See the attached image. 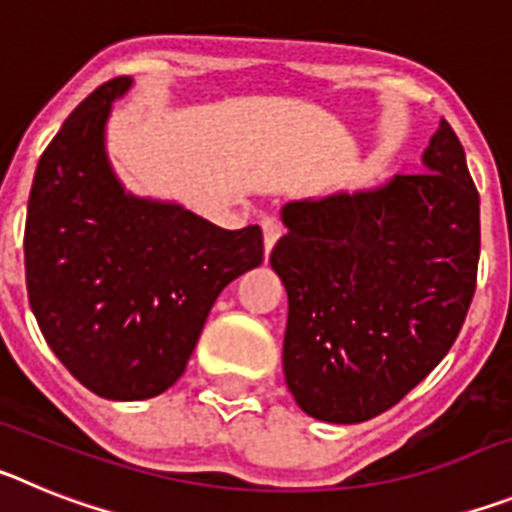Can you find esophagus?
Instances as JSON below:
<instances>
[{
  "instance_id": "obj_1",
  "label": "esophagus",
  "mask_w": 512,
  "mask_h": 512,
  "mask_svg": "<svg viewBox=\"0 0 512 512\" xmlns=\"http://www.w3.org/2000/svg\"><path fill=\"white\" fill-rule=\"evenodd\" d=\"M261 230H264V253L266 259H269L271 248H274V243H277L279 235H282V228H279V223H274V220H264V223H261Z\"/></svg>"
}]
</instances>
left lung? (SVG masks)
Listing matches in <instances>:
<instances>
[{
    "mask_svg": "<svg viewBox=\"0 0 512 512\" xmlns=\"http://www.w3.org/2000/svg\"><path fill=\"white\" fill-rule=\"evenodd\" d=\"M271 269L287 289L284 379L325 423L390 410L449 354L477 287L479 194L446 120L420 174L287 202Z\"/></svg>",
    "mask_w": 512,
    "mask_h": 512,
    "instance_id": "obj_1",
    "label": "left lung"
}]
</instances>
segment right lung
I'll return each mask as SVG.
<instances>
[{
  "label": "right lung",
  "mask_w": 512,
  "mask_h": 512,
  "mask_svg": "<svg viewBox=\"0 0 512 512\" xmlns=\"http://www.w3.org/2000/svg\"><path fill=\"white\" fill-rule=\"evenodd\" d=\"M117 76L63 122L27 200L30 307L66 369L107 400H148L187 369L217 295L264 261L259 225L223 230L128 192L107 156Z\"/></svg>",
  "instance_id": "obj_1"
}]
</instances>
